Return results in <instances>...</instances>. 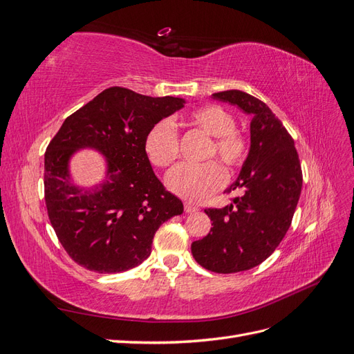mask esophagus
Returning <instances> with one entry per match:
<instances>
[{
    "label": "esophagus",
    "instance_id": "obj_1",
    "mask_svg": "<svg viewBox=\"0 0 354 354\" xmlns=\"http://www.w3.org/2000/svg\"><path fill=\"white\" fill-rule=\"evenodd\" d=\"M185 211L186 212H196V211H199V208L196 207V205H194V203H190V202H185Z\"/></svg>",
    "mask_w": 354,
    "mask_h": 354
}]
</instances>
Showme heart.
Returning <instances> with one entry per match:
<instances>
[{
	"mask_svg": "<svg viewBox=\"0 0 354 354\" xmlns=\"http://www.w3.org/2000/svg\"><path fill=\"white\" fill-rule=\"evenodd\" d=\"M192 125L212 136L208 158L217 156L227 168L243 164L248 153V142L245 136L234 128L233 115L220 104H202L189 113ZM145 152L155 167L168 168L180 153V142L176 125L169 120H160L145 138ZM165 183L171 192L187 201L202 202L208 199L226 183V173L216 160L199 165L181 164L169 171Z\"/></svg>",
	"mask_w": 354,
	"mask_h": 354,
	"instance_id": "heart-1",
	"label": "heart"
}]
</instances>
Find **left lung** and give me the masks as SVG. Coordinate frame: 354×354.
<instances>
[{
  "mask_svg": "<svg viewBox=\"0 0 354 354\" xmlns=\"http://www.w3.org/2000/svg\"><path fill=\"white\" fill-rule=\"evenodd\" d=\"M252 115L251 149L238 180L226 190L243 195L205 212L212 227L192 243L195 260L216 273H238L273 254L291 226L301 194L303 173L291 134L269 106L239 90L212 94Z\"/></svg>",
  "mask_w": 354,
  "mask_h": 354,
  "instance_id": "left-lung-1",
  "label": "left lung"
}]
</instances>
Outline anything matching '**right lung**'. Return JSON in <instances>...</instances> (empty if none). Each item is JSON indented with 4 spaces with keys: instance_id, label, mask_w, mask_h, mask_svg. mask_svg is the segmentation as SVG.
<instances>
[{
    "instance_id": "right-lung-1",
    "label": "right lung",
    "mask_w": 354,
    "mask_h": 354,
    "mask_svg": "<svg viewBox=\"0 0 354 354\" xmlns=\"http://www.w3.org/2000/svg\"><path fill=\"white\" fill-rule=\"evenodd\" d=\"M178 97H149L111 87L69 115L44 158L48 218L71 259L95 273H120L143 263L162 223L183 212V202L164 187L145 152L147 131L183 108ZM93 147L106 156L102 185L71 183L68 158Z\"/></svg>"
}]
</instances>
